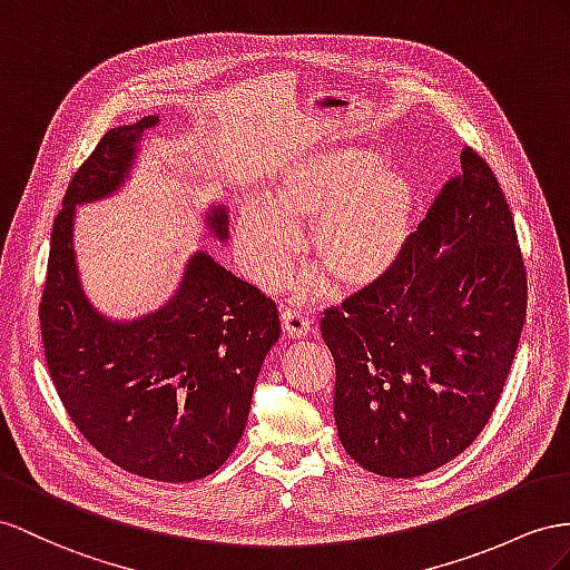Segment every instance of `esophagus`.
Instances as JSON below:
<instances>
[{"label": "esophagus", "mask_w": 570, "mask_h": 570, "mask_svg": "<svg viewBox=\"0 0 570 570\" xmlns=\"http://www.w3.org/2000/svg\"><path fill=\"white\" fill-rule=\"evenodd\" d=\"M313 323L308 320V315L301 313V311H284L282 313V330L288 334L291 340H303L311 334Z\"/></svg>", "instance_id": "esophagus-1"}]
</instances>
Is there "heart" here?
I'll use <instances>...</instances> for the list:
<instances>
[{
  "label": "heart",
  "mask_w": 570,
  "mask_h": 570,
  "mask_svg": "<svg viewBox=\"0 0 570 570\" xmlns=\"http://www.w3.org/2000/svg\"><path fill=\"white\" fill-rule=\"evenodd\" d=\"M416 193L406 173L371 149L340 146L291 168L274 199L243 204L238 257L262 288H279L301 250L296 226H311V255L342 291H363L395 269L410 240ZM323 286L311 274L301 291Z\"/></svg>",
  "instance_id": "heart-1"
}]
</instances>
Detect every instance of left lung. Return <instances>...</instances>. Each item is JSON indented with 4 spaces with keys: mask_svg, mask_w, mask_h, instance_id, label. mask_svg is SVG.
I'll return each instance as SVG.
<instances>
[{
    "mask_svg": "<svg viewBox=\"0 0 570 570\" xmlns=\"http://www.w3.org/2000/svg\"><path fill=\"white\" fill-rule=\"evenodd\" d=\"M385 279L325 311L334 421L363 470L412 479L474 443L528 313L513 212L470 146Z\"/></svg>",
    "mask_w": 570,
    "mask_h": 570,
    "instance_id": "left-lung-1",
    "label": "left lung"
}]
</instances>
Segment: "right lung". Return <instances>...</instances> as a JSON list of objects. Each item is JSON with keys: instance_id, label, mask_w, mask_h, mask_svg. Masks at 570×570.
Listing matches in <instances>:
<instances>
[{"instance_id": "obj_1", "label": "right lung", "mask_w": 570, "mask_h": 570, "mask_svg": "<svg viewBox=\"0 0 570 570\" xmlns=\"http://www.w3.org/2000/svg\"><path fill=\"white\" fill-rule=\"evenodd\" d=\"M154 125L156 115L108 129L69 180L52 224L40 334L57 395L86 441L127 472L183 484L216 472L238 445L279 313L204 250L164 308L135 323H115L86 298L71 243L77 204L125 183ZM207 226L226 240V207H214Z\"/></svg>"}]
</instances>
